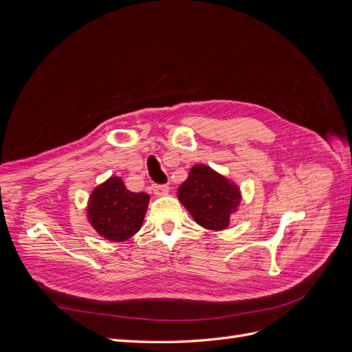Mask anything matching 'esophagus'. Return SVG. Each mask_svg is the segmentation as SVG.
Instances as JSON below:
<instances>
[{
	"instance_id": "esophagus-1",
	"label": "esophagus",
	"mask_w": 352,
	"mask_h": 352,
	"mask_svg": "<svg viewBox=\"0 0 352 352\" xmlns=\"http://www.w3.org/2000/svg\"><path fill=\"white\" fill-rule=\"evenodd\" d=\"M168 186L167 185H157V184H154L153 185V190H154V194L155 195H158V197H163V195H167L168 194Z\"/></svg>"
}]
</instances>
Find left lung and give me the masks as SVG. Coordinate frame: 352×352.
Masks as SVG:
<instances>
[{
    "label": "left lung",
    "instance_id": "8db88e82",
    "mask_svg": "<svg viewBox=\"0 0 352 352\" xmlns=\"http://www.w3.org/2000/svg\"><path fill=\"white\" fill-rule=\"evenodd\" d=\"M177 197L198 225L210 230L228 228L232 211L236 210L241 201L236 185L202 164L190 168Z\"/></svg>",
    "mask_w": 352,
    "mask_h": 352
}]
</instances>
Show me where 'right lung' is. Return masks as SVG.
Listing matches in <instances>:
<instances>
[{"label": "right lung", "instance_id": "add662e5", "mask_svg": "<svg viewBox=\"0 0 352 352\" xmlns=\"http://www.w3.org/2000/svg\"><path fill=\"white\" fill-rule=\"evenodd\" d=\"M150 197L127 190L123 180L110 177L94 189L88 217L92 228L109 241L122 242L141 229Z\"/></svg>", "mask_w": 352, "mask_h": 352}]
</instances>
